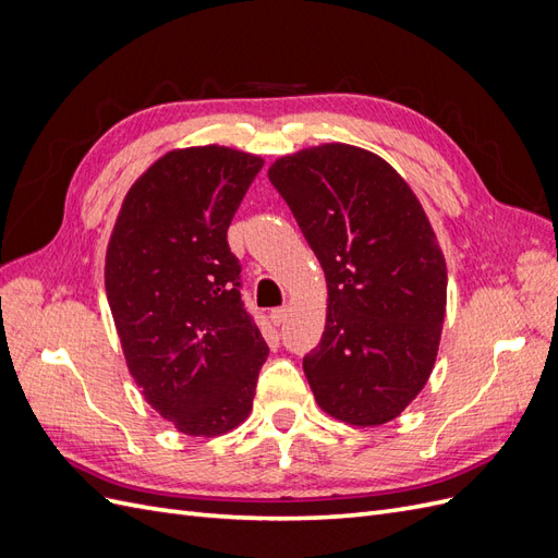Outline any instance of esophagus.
<instances>
[{"label": "esophagus", "instance_id": "obj_1", "mask_svg": "<svg viewBox=\"0 0 558 558\" xmlns=\"http://www.w3.org/2000/svg\"><path fill=\"white\" fill-rule=\"evenodd\" d=\"M286 316H289V307H277V310L269 312V318H272L275 326H281L283 320H286Z\"/></svg>", "mask_w": 558, "mask_h": 558}]
</instances>
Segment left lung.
Returning a JSON list of instances; mask_svg holds the SVG:
<instances>
[{
  "label": "left lung",
  "instance_id": "1",
  "mask_svg": "<svg viewBox=\"0 0 558 558\" xmlns=\"http://www.w3.org/2000/svg\"><path fill=\"white\" fill-rule=\"evenodd\" d=\"M324 267L326 330L302 359L318 408L381 426L426 386L440 347L447 265L428 216L384 158L349 144L267 170Z\"/></svg>",
  "mask_w": 558,
  "mask_h": 558
}]
</instances>
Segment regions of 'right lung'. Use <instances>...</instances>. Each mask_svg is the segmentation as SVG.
Segmentation results:
<instances>
[{"label":"right lung","instance_id":"1","mask_svg":"<svg viewBox=\"0 0 558 558\" xmlns=\"http://www.w3.org/2000/svg\"><path fill=\"white\" fill-rule=\"evenodd\" d=\"M260 167L216 144L170 150L132 183L107 246L105 286L130 375L193 437L242 424L269 353L228 246Z\"/></svg>","mask_w":558,"mask_h":558}]
</instances>
